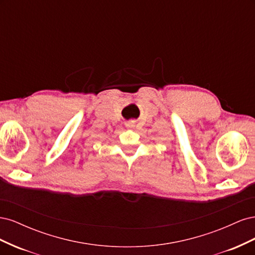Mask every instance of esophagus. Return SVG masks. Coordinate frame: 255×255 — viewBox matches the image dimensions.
I'll return each mask as SVG.
<instances>
[{
	"label": "esophagus",
	"mask_w": 255,
	"mask_h": 255,
	"mask_svg": "<svg viewBox=\"0 0 255 255\" xmlns=\"http://www.w3.org/2000/svg\"><path fill=\"white\" fill-rule=\"evenodd\" d=\"M135 127H136V125H135L134 121H130V122L127 123V128H128L133 129V128H135Z\"/></svg>",
	"instance_id": "obj_1"
}]
</instances>
